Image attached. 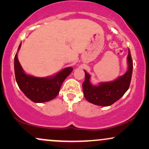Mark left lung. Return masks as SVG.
<instances>
[{
	"label": "left lung",
	"instance_id": "left-lung-1",
	"mask_svg": "<svg viewBox=\"0 0 149 149\" xmlns=\"http://www.w3.org/2000/svg\"><path fill=\"white\" fill-rule=\"evenodd\" d=\"M128 69L125 74L110 82L100 83L93 85L90 83V75L85 71V81L83 83V90L85 98L95 105L108 107L115 103L124 95L130 85L133 62L130 51L127 55Z\"/></svg>",
	"mask_w": 149,
	"mask_h": 149
}]
</instances>
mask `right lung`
<instances>
[{
  "instance_id": "right-lung-1",
  "label": "right lung",
  "mask_w": 149,
  "mask_h": 149,
  "mask_svg": "<svg viewBox=\"0 0 149 149\" xmlns=\"http://www.w3.org/2000/svg\"><path fill=\"white\" fill-rule=\"evenodd\" d=\"M21 47V43L18 50ZM15 74L17 83L24 94L35 103H42L57 96L64 80L72 72V67H67L52 76L38 78L26 74L18 60L17 52L15 56Z\"/></svg>"
}]
</instances>
